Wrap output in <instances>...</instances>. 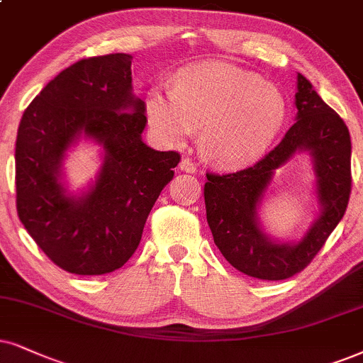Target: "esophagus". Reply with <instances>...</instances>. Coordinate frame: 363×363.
<instances>
[{
    "label": "esophagus",
    "mask_w": 363,
    "mask_h": 363,
    "mask_svg": "<svg viewBox=\"0 0 363 363\" xmlns=\"http://www.w3.org/2000/svg\"><path fill=\"white\" fill-rule=\"evenodd\" d=\"M179 167H181V171L189 172V174H194L197 171V166L194 164V160L189 159V157H182L181 166H179Z\"/></svg>",
    "instance_id": "34e87169"
}]
</instances>
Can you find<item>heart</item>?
Wrapping results in <instances>:
<instances>
[{
  "label": "heart",
  "mask_w": 363,
  "mask_h": 363,
  "mask_svg": "<svg viewBox=\"0 0 363 363\" xmlns=\"http://www.w3.org/2000/svg\"><path fill=\"white\" fill-rule=\"evenodd\" d=\"M145 112L166 144H181L203 127L199 147L204 157L219 167H241L272 147L286 122L288 104L258 73L208 62L182 68L172 90L152 86Z\"/></svg>",
  "instance_id": "heart-1"
}]
</instances>
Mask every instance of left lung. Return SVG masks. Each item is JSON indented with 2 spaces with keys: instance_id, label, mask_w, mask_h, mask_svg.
I'll use <instances>...</instances> for the list:
<instances>
[{
  "instance_id": "8db88e82",
  "label": "left lung",
  "mask_w": 363,
  "mask_h": 363,
  "mask_svg": "<svg viewBox=\"0 0 363 363\" xmlns=\"http://www.w3.org/2000/svg\"><path fill=\"white\" fill-rule=\"evenodd\" d=\"M295 105L296 122L258 162L231 174H206V218L216 246L238 272L268 281L303 272L340 223L352 192V144L345 122L301 73H298ZM296 150H310L314 157L323 214L298 245H283L260 231L255 206L274 169Z\"/></svg>"
}]
</instances>
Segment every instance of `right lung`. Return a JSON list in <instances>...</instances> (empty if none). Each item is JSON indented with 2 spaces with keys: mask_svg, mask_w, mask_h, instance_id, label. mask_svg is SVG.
<instances>
[{
  "mask_svg": "<svg viewBox=\"0 0 363 363\" xmlns=\"http://www.w3.org/2000/svg\"><path fill=\"white\" fill-rule=\"evenodd\" d=\"M132 57L110 53L73 63L23 113L16 137V211L55 264L73 274L122 268L139 246L147 216L181 155L142 142L145 104L132 95ZM104 145L98 181L65 194L59 166L82 134Z\"/></svg>",
  "mask_w": 363,
  "mask_h": 363,
  "instance_id": "1",
  "label": "right lung"
}]
</instances>
